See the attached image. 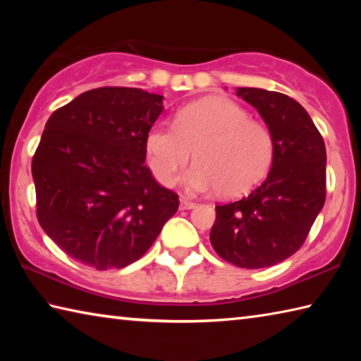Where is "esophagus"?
Returning a JSON list of instances; mask_svg holds the SVG:
<instances>
[{
  "mask_svg": "<svg viewBox=\"0 0 361 361\" xmlns=\"http://www.w3.org/2000/svg\"><path fill=\"white\" fill-rule=\"evenodd\" d=\"M195 204L192 200H189L188 197H181V204H180V209L181 210H189V209H194Z\"/></svg>",
  "mask_w": 361,
  "mask_h": 361,
  "instance_id": "1",
  "label": "esophagus"
}]
</instances>
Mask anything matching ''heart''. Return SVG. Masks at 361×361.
<instances>
[{
    "instance_id": "heart-1",
    "label": "heart",
    "mask_w": 361,
    "mask_h": 361,
    "mask_svg": "<svg viewBox=\"0 0 361 361\" xmlns=\"http://www.w3.org/2000/svg\"><path fill=\"white\" fill-rule=\"evenodd\" d=\"M197 162L186 183L197 191L239 195L264 178L274 159L271 130L237 103L209 97L181 108L175 122L159 121L146 137V157L152 175L172 185L191 159Z\"/></svg>"
}]
</instances>
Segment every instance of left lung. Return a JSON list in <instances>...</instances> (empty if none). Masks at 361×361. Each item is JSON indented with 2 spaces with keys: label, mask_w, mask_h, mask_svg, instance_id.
<instances>
[{
  "label": "left lung",
  "mask_w": 361,
  "mask_h": 361,
  "mask_svg": "<svg viewBox=\"0 0 361 361\" xmlns=\"http://www.w3.org/2000/svg\"><path fill=\"white\" fill-rule=\"evenodd\" d=\"M274 137L266 180L245 197L216 205L210 242L224 261L245 269L269 267L302 247L326 197V149L307 111L291 97L239 87Z\"/></svg>",
  "instance_id": "8db88e82"
}]
</instances>
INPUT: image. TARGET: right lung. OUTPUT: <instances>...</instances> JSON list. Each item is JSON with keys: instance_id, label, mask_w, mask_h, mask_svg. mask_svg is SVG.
<instances>
[{"instance_id": "right-lung-1", "label": "right lung", "mask_w": 361, "mask_h": 361, "mask_svg": "<svg viewBox=\"0 0 361 361\" xmlns=\"http://www.w3.org/2000/svg\"><path fill=\"white\" fill-rule=\"evenodd\" d=\"M162 109V95L99 87L47 119L32 161L36 216L82 264H132L178 210V194L145 166L146 137Z\"/></svg>"}]
</instances>
